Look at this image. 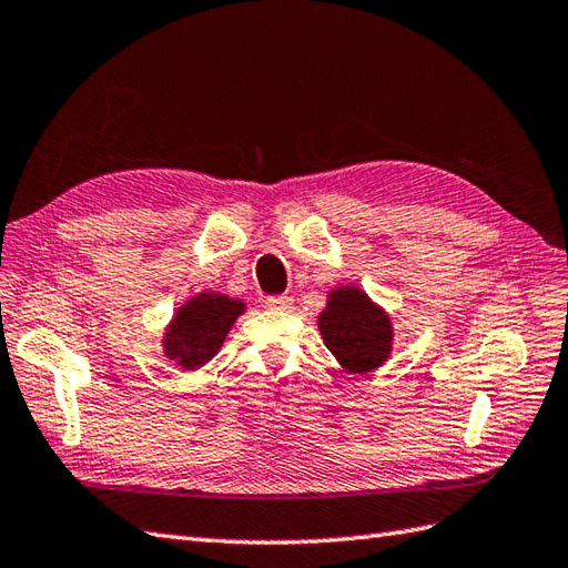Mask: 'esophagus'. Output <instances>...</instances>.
I'll list each match as a JSON object with an SVG mask.
<instances>
[{
	"label": "esophagus",
	"mask_w": 568,
	"mask_h": 568,
	"mask_svg": "<svg viewBox=\"0 0 568 568\" xmlns=\"http://www.w3.org/2000/svg\"><path fill=\"white\" fill-rule=\"evenodd\" d=\"M265 307L268 310H281V312H291L293 310V300L287 295H271L265 297Z\"/></svg>",
	"instance_id": "esophagus-1"
}]
</instances>
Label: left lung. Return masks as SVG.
<instances>
[{"label":"left lung","instance_id":"8db88e82","mask_svg":"<svg viewBox=\"0 0 568 568\" xmlns=\"http://www.w3.org/2000/svg\"><path fill=\"white\" fill-rule=\"evenodd\" d=\"M317 329L346 373H371L381 368L393 352V320L364 287L339 285L327 293Z\"/></svg>","mask_w":568,"mask_h":568}]
</instances>
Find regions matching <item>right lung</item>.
Returning a JSON list of instances; mask_svg holds the SVG:
<instances>
[{"mask_svg": "<svg viewBox=\"0 0 568 568\" xmlns=\"http://www.w3.org/2000/svg\"><path fill=\"white\" fill-rule=\"evenodd\" d=\"M246 312V303L224 293L202 291L175 310L163 329V354L178 368L197 371L220 352L234 322Z\"/></svg>", "mask_w": 568, "mask_h": 568, "instance_id": "1", "label": "right lung"}]
</instances>
